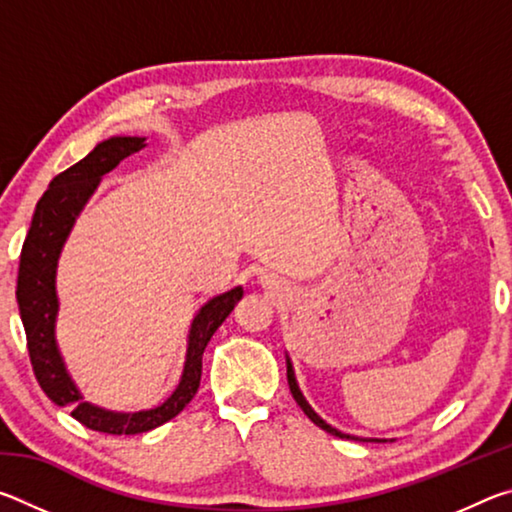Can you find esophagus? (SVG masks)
Returning <instances> with one entry per match:
<instances>
[{"label":"esophagus","mask_w":512,"mask_h":512,"mask_svg":"<svg viewBox=\"0 0 512 512\" xmlns=\"http://www.w3.org/2000/svg\"><path fill=\"white\" fill-rule=\"evenodd\" d=\"M262 284H264V289H268V291H277L280 287H277V280L273 275H264L262 277Z\"/></svg>","instance_id":"esophagus-1"}]
</instances>
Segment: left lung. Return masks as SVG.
I'll use <instances>...</instances> for the list:
<instances>
[{
    "mask_svg": "<svg viewBox=\"0 0 512 512\" xmlns=\"http://www.w3.org/2000/svg\"><path fill=\"white\" fill-rule=\"evenodd\" d=\"M287 379H289V388H291V395H293V400L298 402V406L302 411H305V415L307 418L314 422V424H318L320 429H325L327 433H332V436H336V438H352V440H361V443H368V440H363V438H354V436H350V433H343V431H339V429H334L332 424H327L323 418H320V415L311 409L309 406V402L305 400V395H302V391L298 388V381H296V372H293V366H291V359L287 357Z\"/></svg>",
    "mask_w": 512,
    "mask_h": 512,
    "instance_id": "8db88e82",
    "label": "left lung"
}]
</instances>
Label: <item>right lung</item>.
<instances>
[{
  "instance_id": "right-lung-1",
  "label": "right lung",
  "mask_w": 512,
  "mask_h": 512,
  "mask_svg": "<svg viewBox=\"0 0 512 512\" xmlns=\"http://www.w3.org/2000/svg\"><path fill=\"white\" fill-rule=\"evenodd\" d=\"M144 146V137H110L94 146V151L85 155L81 162L51 180L49 189L36 205L27 241L22 246L15 291L24 332H27L31 366L42 391L54 404L69 406L74 418L88 429L112 433V436H135V433L151 431L176 418L192 402L198 384H201L203 352L207 343L244 296V289L235 287L207 300L198 309L187 336L183 377H180L176 391L160 406L137 413H115L83 400L81 391L69 377L56 343L58 257L85 203L99 187L103 173L112 171L121 160Z\"/></svg>"
}]
</instances>
